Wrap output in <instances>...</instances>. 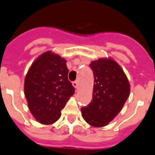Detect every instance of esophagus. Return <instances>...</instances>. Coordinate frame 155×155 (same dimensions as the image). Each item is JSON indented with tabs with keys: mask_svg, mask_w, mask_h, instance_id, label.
Returning <instances> with one entry per match:
<instances>
[{
	"mask_svg": "<svg viewBox=\"0 0 155 155\" xmlns=\"http://www.w3.org/2000/svg\"><path fill=\"white\" fill-rule=\"evenodd\" d=\"M73 86H74L75 88H78V86H79V83H78V81H74V82H73Z\"/></svg>",
	"mask_w": 155,
	"mask_h": 155,
	"instance_id": "1",
	"label": "esophagus"
}]
</instances>
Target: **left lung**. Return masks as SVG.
<instances>
[{
    "instance_id": "obj_1",
    "label": "left lung",
    "mask_w": 155,
    "mask_h": 155,
    "mask_svg": "<svg viewBox=\"0 0 155 155\" xmlns=\"http://www.w3.org/2000/svg\"><path fill=\"white\" fill-rule=\"evenodd\" d=\"M94 75L92 99L81 108L85 121L93 127L108 125L118 115L130 94V84L121 66L101 58L89 65Z\"/></svg>"
}]
</instances>
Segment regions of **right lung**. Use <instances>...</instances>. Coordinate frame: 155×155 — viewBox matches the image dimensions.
I'll return each mask as SVG.
<instances>
[{
    "label": "right lung",
    "instance_id": "obj_1",
    "mask_svg": "<svg viewBox=\"0 0 155 155\" xmlns=\"http://www.w3.org/2000/svg\"><path fill=\"white\" fill-rule=\"evenodd\" d=\"M68 73L66 60L51 51L40 55L29 69L24 80V94L30 112L40 123L56 122L74 94Z\"/></svg>",
    "mask_w": 155,
    "mask_h": 155
}]
</instances>
